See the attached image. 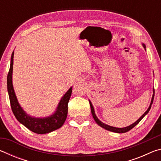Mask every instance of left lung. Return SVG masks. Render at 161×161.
I'll return each mask as SVG.
<instances>
[{
	"label": "left lung",
	"instance_id": "obj_1",
	"mask_svg": "<svg viewBox=\"0 0 161 161\" xmlns=\"http://www.w3.org/2000/svg\"><path fill=\"white\" fill-rule=\"evenodd\" d=\"M143 45V47L145 48V50H146V46H145V45ZM154 95H155V91H154V89H153V97H152V99H151V104H150V106H149V107H148V110H147L145 113H144L142 116H141L139 119H138L137 121H136L135 123H133V124H131V125H130V126H127V127H125V128H116V127H113V126H108V125H107V124H103V123H102V121H100V120H99V119L97 118V116H96V114H95V113H94V107H93V106H92V103H91V102L90 101H89V104H90V107H91V112H92V116H93V118H94V119L95 120V121L97 122V124L99 125V126H100L101 127H102V128H103V129H105L106 130H109V131H112V132H115V133H126V132H127V131H129V130H130V129H132L133 127H134L135 126H136V125H137L138 123H139V122L141 121V119H142L144 116H145L148 113V111H150V109H151V105H152V103H153V99H154Z\"/></svg>",
	"mask_w": 161,
	"mask_h": 161
}]
</instances>
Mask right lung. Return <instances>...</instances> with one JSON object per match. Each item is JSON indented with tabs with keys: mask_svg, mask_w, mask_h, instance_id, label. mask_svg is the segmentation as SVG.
Segmentation results:
<instances>
[{
	"mask_svg": "<svg viewBox=\"0 0 161 161\" xmlns=\"http://www.w3.org/2000/svg\"><path fill=\"white\" fill-rule=\"evenodd\" d=\"M13 55L14 52H13L10 61V69L7 77V87L8 92L10 107L13 114L18 121L28 128L31 131L38 134H44L55 130L62 126L67 116L68 102H69L71 94H72V87L67 92L59 102L56 112L51 116L44 119L32 118L27 115L23 108L20 107L15 94L12 84V73L13 64Z\"/></svg>",
	"mask_w": 161,
	"mask_h": 161,
	"instance_id": "obj_1",
	"label": "right lung"
}]
</instances>
